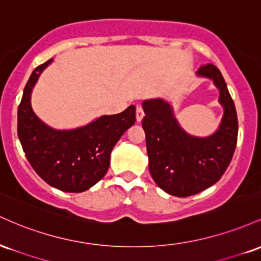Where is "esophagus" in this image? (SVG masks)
<instances>
[{
	"label": "esophagus",
	"instance_id": "obj_1",
	"mask_svg": "<svg viewBox=\"0 0 261 261\" xmlns=\"http://www.w3.org/2000/svg\"><path fill=\"white\" fill-rule=\"evenodd\" d=\"M143 116H145V112H143L142 107L137 106L136 107V120L140 122L143 119Z\"/></svg>",
	"mask_w": 261,
	"mask_h": 261
}]
</instances>
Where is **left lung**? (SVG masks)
<instances>
[{
  "mask_svg": "<svg viewBox=\"0 0 261 261\" xmlns=\"http://www.w3.org/2000/svg\"><path fill=\"white\" fill-rule=\"evenodd\" d=\"M200 76L214 80L220 89L224 115L218 131L206 139L189 136L179 127L169 104L161 99L143 101L142 127L149 160V173L170 195H195L214 185L228 168L237 146L238 119L222 73L215 65H202Z\"/></svg>",
  "mask_w": 261,
  "mask_h": 261,
  "instance_id": "obj_1",
  "label": "left lung"
}]
</instances>
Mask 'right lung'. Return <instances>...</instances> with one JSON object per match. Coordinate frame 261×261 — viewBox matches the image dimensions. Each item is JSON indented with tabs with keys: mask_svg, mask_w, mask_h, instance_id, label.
Instances as JSON below:
<instances>
[{
	"mask_svg": "<svg viewBox=\"0 0 261 261\" xmlns=\"http://www.w3.org/2000/svg\"><path fill=\"white\" fill-rule=\"evenodd\" d=\"M53 59L39 65L27 82L18 107V137L27 160L43 180L66 193H82L106 175L110 152L136 121L134 106L116 115L101 116L85 127L53 130L35 115L31 93L39 73Z\"/></svg>",
	"mask_w": 261,
	"mask_h": 261,
	"instance_id": "1",
	"label": "right lung"
}]
</instances>
